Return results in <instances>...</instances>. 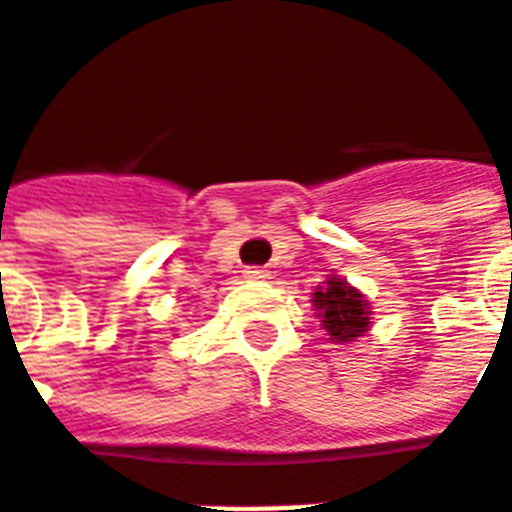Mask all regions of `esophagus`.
<instances>
[{
	"mask_svg": "<svg viewBox=\"0 0 512 512\" xmlns=\"http://www.w3.org/2000/svg\"><path fill=\"white\" fill-rule=\"evenodd\" d=\"M242 275L248 280H267L270 278V270H267V267H245Z\"/></svg>",
	"mask_w": 512,
	"mask_h": 512,
	"instance_id": "34e87169",
	"label": "esophagus"
}]
</instances>
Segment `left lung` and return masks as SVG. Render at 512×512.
I'll return each mask as SVG.
<instances>
[{"instance_id": "8db88e82", "label": "left lung", "mask_w": 512, "mask_h": 512, "mask_svg": "<svg viewBox=\"0 0 512 512\" xmlns=\"http://www.w3.org/2000/svg\"><path fill=\"white\" fill-rule=\"evenodd\" d=\"M313 297L315 310L324 318L321 324L334 343H348L361 332H367V326H370L367 302L343 278H329L326 288H318Z\"/></svg>"}]
</instances>
